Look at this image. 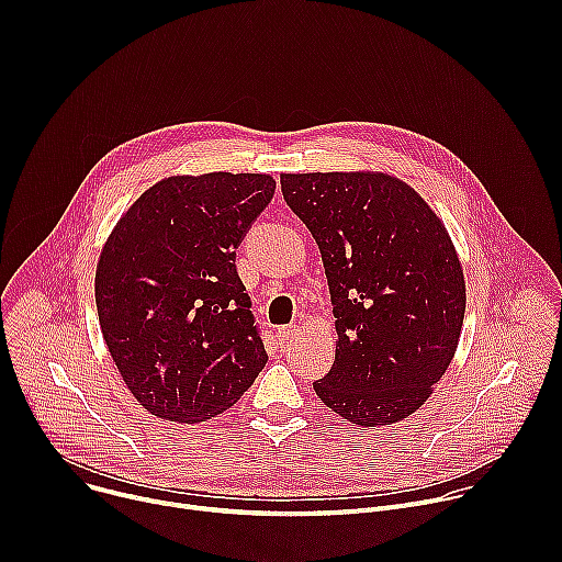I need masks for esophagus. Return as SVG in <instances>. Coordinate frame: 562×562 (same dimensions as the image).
Segmentation results:
<instances>
[{"label": "esophagus", "instance_id": "34e87169", "mask_svg": "<svg viewBox=\"0 0 562 562\" xmlns=\"http://www.w3.org/2000/svg\"><path fill=\"white\" fill-rule=\"evenodd\" d=\"M297 331H300V327H297V325H286V327L278 329V338H280L282 342H286V340L295 338V336H297Z\"/></svg>", "mask_w": 562, "mask_h": 562}]
</instances>
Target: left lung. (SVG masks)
Instances as JSON below:
<instances>
[{"label":"left lung","mask_w":562,"mask_h":562,"mask_svg":"<svg viewBox=\"0 0 562 562\" xmlns=\"http://www.w3.org/2000/svg\"><path fill=\"white\" fill-rule=\"evenodd\" d=\"M289 209L323 254L338 347L323 403L360 427L420 409L453 360L464 278L429 204L384 173H284Z\"/></svg>","instance_id":"8db88e82"}]
</instances>
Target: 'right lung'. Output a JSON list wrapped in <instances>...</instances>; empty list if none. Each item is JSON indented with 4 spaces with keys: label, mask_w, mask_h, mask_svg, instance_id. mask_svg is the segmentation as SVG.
Wrapping results in <instances>:
<instances>
[{
    "label": "right lung",
    "mask_w": 562,
    "mask_h": 562,
    "mask_svg": "<svg viewBox=\"0 0 562 562\" xmlns=\"http://www.w3.org/2000/svg\"><path fill=\"white\" fill-rule=\"evenodd\" d=\"M276 193L271 176H178L113 228L95 273L104 342L142 407L204 423L267 364L235 249Z\"/></svg>",
    "instance_id": "right-lung-1"
}]
</instances>
